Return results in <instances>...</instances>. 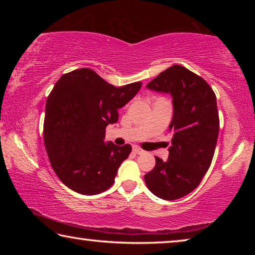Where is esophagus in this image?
<instances>
[{
    "mask_svg": "<svg viewBox=\"0 0 255 255\" xmlns=\"http://www.w3.org/2000/svg\"><path fill=\"white\" fill-rule=\"evenodd\" d=\"M132 152L135 153V154H143L144 150L141 149V148H139V147H137V146H135V147L132 148Z\"/></svg>",
    "mask_w": 255,
    "mask_h": 255,
    "instance_id": "obj_1",
    "label": "esophagus"
}]
</instances>
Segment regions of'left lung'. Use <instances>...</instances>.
<instances>
[{"instance_id":"obj_1","label":"left lung","mask_w":255,"mask_h":255,"mask_svg":"<svg viewBox=\"0 0 255 255\" xmlns=\"http://www.w3.org/2000/svg\"><path fill=\"white\" fill-rule=\"evenodd\" d=\"M146 88L170 94L173 117L169 157H155L145 183L156 197L175 200L199 185L213 161L219 131L217 100L202 77L181 65L169 67Z\"/></svg>"}]
</instances>
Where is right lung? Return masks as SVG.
Returning a JSON list of instances; mask_svg holds the SVG:
<instances>
[{
    "label": "right lung",
    "instance_id": "add662e5",
    "mask_svg": "<svg viewBox=\"0 0 255 255\" xmlns=\"http://www.w3.org/2000/svg\"><path fill=\"white\" fill-rule=\"evenodd\" d=\"M141 82L116 88L90 68L56 82L46 102L44 141L62 182L81 195L106 191L131 146L105 141L106 127L118 122V109L131 100Z\"/></svg>",
    "mask_w": 255,
    "mask_h": 255
}]
</instances>
